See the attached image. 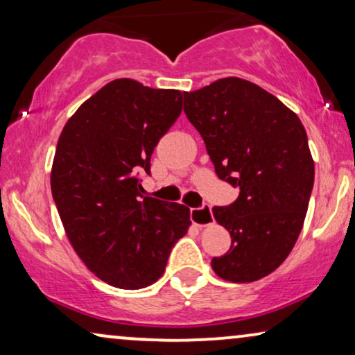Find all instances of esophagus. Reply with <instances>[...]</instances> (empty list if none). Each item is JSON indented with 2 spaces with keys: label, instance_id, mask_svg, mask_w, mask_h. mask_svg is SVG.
<instances>
[{
  "label": "esophagus",
  "instance_id": "34e87169",
  "mask_svg": "<svg viewBox=\"0 0 355 355\" xmlns=\"http://www.w3.org/2000/svg\"><path fill=\"white\" fill-rule=\"evenodd\" d=\"M191 220L198 227L210 226L213 221V213L210 205H202L200 208H191Z\"/></svg>",
  "mask_w": 355,
  "mask_h": 355
}]
</instances>
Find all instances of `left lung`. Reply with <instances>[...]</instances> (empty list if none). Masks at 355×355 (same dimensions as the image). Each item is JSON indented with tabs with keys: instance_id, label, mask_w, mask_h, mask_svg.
Returning a JSON list of instances; mask_svg holds the SVG:
<instances>
[{
	"instance_id": "obj_1",
	"label": "left lung",
	"mask_w": 355,
	"mask_h": 355,
	"mask_svg": "<svg viewBox=\"0 0 355 355\" xmlns=\"http://www.w3.org/2000/svg\"><path fill=\"white\" fill-rule=\"evenodd\" d=\"M184 113L200 132L218 178L239 187L213 216L231 234L211 268L252 283L286 260L302 231L315 166L297 114L249 80L226 77L184 94Z\"/></svg>"
}]
</instances>
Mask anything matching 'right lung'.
I'll list each match as a JSON object with an SVG mask.
<instances>
[{
	"mask_svg": "<svg viewBox=\"0 0 355 355\" xmlns=\"http://www.w3.org/2000/svg\"><path fill=\"white\" fill-rule=\"evenodd\" d=\"M182 92L116 79L67 121L56 145L51 193L67 239L92 273L119 289L162 278L191 211L142 196L140 173L182 111Z\"/></svg>",
	"mask_w": 355,
	"mask_h": 355,
	"instance_id": "1",
	"label": "right lung"
}]
</instances>
